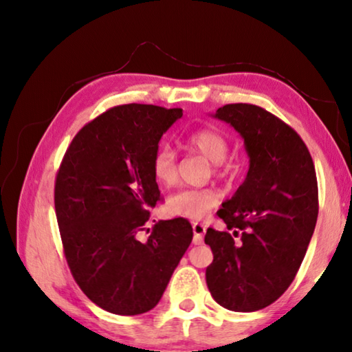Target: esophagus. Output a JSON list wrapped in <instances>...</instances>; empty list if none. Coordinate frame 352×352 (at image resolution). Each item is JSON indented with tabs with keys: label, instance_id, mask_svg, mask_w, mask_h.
<instances>
[{
	"label": "esophagus",
	"instance_id": "obj_1",
	"mask_svg": "<svg viewBox=\"0 0 352 352\" xmlns=\"http://www.w3.org/2000/svg\"><path fill=\"white\" fill-rule=\"evenodd\" d=\"M192 231H194V243H195V245H200V243H204V234L206 231V226L201 225V223H194Z\"/></svg>",
	"mask_w": 352,
	"mask_h": 352
}]
</instances>
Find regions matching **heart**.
Listing matches in <instances>:
<instances>
[{"label":"heart","mask_w":352,"mask_h":352,"mask_svg":"<svg viewBox=\"0 0 352 352\" xmlns=\"http://www.w3.org/2000/svg\"><path fill=\"white\" fill-rule=\"evenodd\" d=\"M186 146L200 152L210 162L220 164L225 162L230 146L225 136L214 129H199L188 133ZM153 180L160 186L170 188L177 183V155L168 144L157 147L151 160ZM225 172V170H223ZM219 197L210 188H186L172 194L168 199V211L174 216L200 220L217 205Z\"/></svg>","instance_id":"b5f03b06"}]
</instances>
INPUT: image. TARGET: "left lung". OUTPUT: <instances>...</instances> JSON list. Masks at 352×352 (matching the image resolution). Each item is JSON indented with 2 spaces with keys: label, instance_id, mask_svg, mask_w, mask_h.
<instances>
[{
  "label": "left lung",
  "instance_id": "8db88e82",
  "mask_svg": "<svg viewBox=\"0 0 352 352\" xmlns=\"http://www.w3.org/2000/svg\"><path fill=\"white\" fill-rule=\"evenodd\" d=\"M212 116L242 136L250 168L217 211L226 231H206L214 254L206 284L220 306L254 312L287 290L305 259L318 217L317 175L300 135L267 110L228 104Z\"/></svg>",
  "mask_w": 352,
  "mask_h": 352
}]
</instances>
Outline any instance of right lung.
Returning <instances> with one entry per match:
<instances>
[{
    "label": "right lung",
    "mask_w": 352,
    "mask_h": 352,
    "mask_svg": "<svg viewBox=\"0 0 352 352\" xmlns=\"http://www.w3.org/2000/svg\"><path fill=\"white\" fill-rule=\"evenodd\" d=\"M182 116V109L113 107L80 129L57 172L65 258L83 294L107 312L138 315L157 306L192 241L183 217L160 220L146 242L138 239L148 208L162 200L152 155Z\"/></svg>",
    "instance_id": "1"
}]
</instances>
